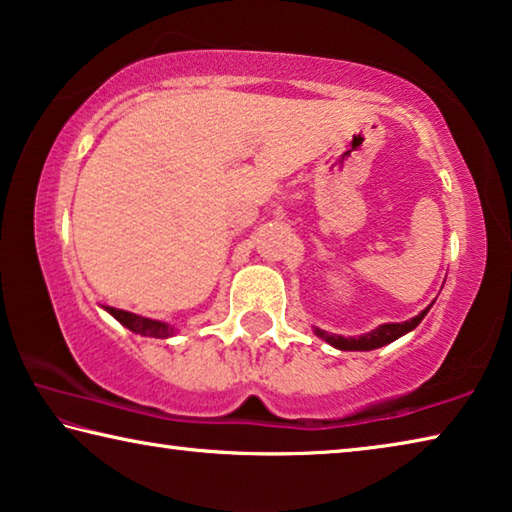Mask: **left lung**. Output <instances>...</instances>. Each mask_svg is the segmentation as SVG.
I'll use <instances>...</instances> for the list:
<instances>
[{"mask_svg":"<svg viewBox=\"0 0 512 512\" xmlns=\"http://www.w3.org/2000/svg\"><path fill=\"white\" fill-rule=\"evenodd\" d=\"M429 308H426V311H422L420 315H415L413 320L399 322V324H381L379 329H374V331L365 333V335H358V338H342V335L326 333L322 329H317V326H315V335H317V338H322V340L329 342V345H333L335 349H342V351H370V349H379L383 345H390V342H395L404 333L413 331L415 326L424 320V315L429 313Z\"/></svg>","mask_w":512,"mask_h":512,"instance_id":"1","label":"left lung"}]
</instances>
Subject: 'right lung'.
Here are the masks:
<instances>
[{"label": "right lung", "instance_id": "add662e5", "mask_svg": "<svg viewBox=\"0 0 512 512\" xmlns=\"http://www.w3.org/2000/svg\"><path fill=\"white\" fill-rule=\"evenodd\" d=\"M106 311L111 313L122 326H127L129 331L140 333V335H149V338H170L174 331L172 326H167L165 322L149 320V317H140V315L129 313V311H120V308L106 306Z\"/></svg>", "mask_w": 512, "mask_h": 512}]
</instances>
